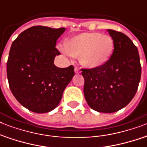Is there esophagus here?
Here are the masks:
<instances>
[{
    "instance_id": "obj_1",
    "label": "esophagus",
    "mask_w": 147,
    "mask_h": 147,
    "mask_svg": "<svg viewBox=\"0 0 147 147\" xmlns=\"http://www.w3.org/2000/svg\"><path fill=\"white\" fill-rule=\"evenodd\" d=\"M75 71H76V73H80L81 72L80 69H78V67H76V68H75Z\"/></svg>"
}]
</instances>
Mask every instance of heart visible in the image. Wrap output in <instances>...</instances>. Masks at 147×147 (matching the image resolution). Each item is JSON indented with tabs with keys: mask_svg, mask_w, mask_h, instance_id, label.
I'll return each mask as SVG.
<instances>
[{
	"mask_svg": "<svg viewBox=\"0 0 147 147\" xmlns=\"http://www.w3.org/2000/svg\"><path fill=\"white\" fill-rule=\"evenodd\" d=\"M63 52L80 57L81 63L88 69L105 65L111 57L114 41L111 36L100 33H83L68 40Z\"/></svg>",
	"mask_w": 147,
	"mask_h": 147,
	"instance_id": "heart-1",
	"label": "heart"
}]
</instances>
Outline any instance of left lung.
Listing matches in <instances>:
<instances>
[{
  "instance_id": "8db88e82",
  "label": "left lung",
  "mask_w": 147,
  "mask_h": 147,
  "mask_svg": "<svg viewBox=\"0 0 147 147\" xmlns=\"http://www.w3.org/2000/svg\"><path fill=\"white\" fill-rule=\"evenodd\" d=\"M114 41L108 62L97 69H82L84 94L90 107L101 113H114L131 101L138 88L141 65L138 49L123 33L107 30Z\"/></svg>"
}]
</instances>
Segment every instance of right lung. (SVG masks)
<instances>
[{
    "instance_id": "1",
    "label": "right lung",
    "mask_w": 147,
    "mask_h": 147,
    "mask_svg": "<svg viewBox=\"0 0 147 147\" xmlns=\"http://www.w3.org/2000/svg\"><path fill=\"white\" fill-rule=\"evenodd\" d=\"M65 29L34 26L13 42L7 62L10 91L24 107L47 113L57 107L62 93L75 76L74 66L54 65L56 40Z\"/></svg>"
}]
</instances>
